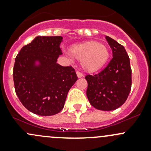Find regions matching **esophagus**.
I'll return each mask as SVG.
<instances>
[{
    "mask_svg": "<svg viewBox=\"0 0 151 151\" xmlns=\"http://www.w3.org/2000/svg\"><path fill=\"white\" fill-rule=\"evenodd\" d=\"M77 77H79V78H80V77H83V73H81V72H80V71H77Z\"/></svg>",
    "mask_w": 151,
    "mask_h": 151,
    "instance_id": "esophagus-1",
    "label": "esophagus"
}]
</instances>
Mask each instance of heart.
<instances>
[{
    "label": "heart",
    "mask_w": 151,
    "mask_h": 151,
    "mask_svg": "<svg viewBox=\"0 0 151 151\" xmlns=\"http://www.w3.org/2000/svg\"><path fill=\"white\" fill-rule=\"evenodd\" d=\"M70 55L77 61L81 62L83 69L88 72H94L106 64L109 57V51L104 44L90 41L71 47Z\"/></svg>",
    "instance_id": "b5f03b06"
}]
</instances>
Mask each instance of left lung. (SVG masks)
Wrapping results in <instances>:
<instances>
[{
    "mask_svg": "<svg viewBox=\"0 0 151 151\" xmlns=\"http://www.w3.org/2000/svg\"><path fill=\"white\" fill-rule=\"evenodd\" d=\"M106 39L113 57L99 73L85 76L86 94L96 109L110 111L120 107L127 99L132 88V68L124 47L109 36Z\"/></svg>",
    "mask_w": 151,
    "mask_h": 151,
    "instance_id": "8db88e82",
    "label": "left lung"
}]
</instances>
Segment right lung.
Returning a JSON list of instances; mask_svg holds the SVG:
<instances>
[{
    "label": "right lung",
    "mask_w": 151,
    "mask_h": 151,
    "mask_svg": "<svg viewBox=\"0 0 151 151\" xmlns=\"http://www.w3.org/2000/svg\"><path fill=\"white\" fill-rule=\"evenodd\" d=\"M62 39L60 36H37L15 58V92L23 106L36 115L50 116L60 112L68 91L78 79L74 68L57 63L62 54ZM36 61L40 62L39 66L35 65Z\"/></svg>",
    "instance_id": "add662e5"
}]
</instances>
